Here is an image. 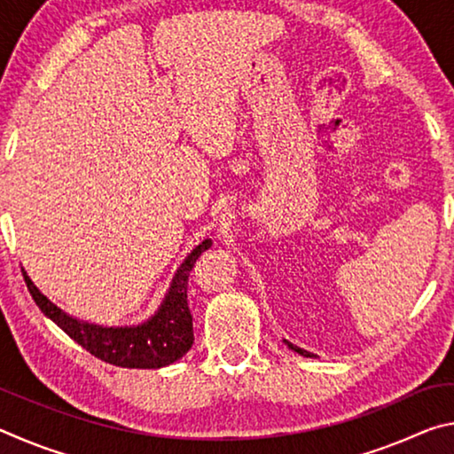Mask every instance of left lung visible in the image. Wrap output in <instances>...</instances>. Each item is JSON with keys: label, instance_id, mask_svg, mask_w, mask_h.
<instances>
[{"label": "left lung", "instance_id": "obj_1", "mask_svg": "<svg viewBox=\"0 0 454 454\" xmlns=\"http://www.w3.org/2000/svg\"><path fill=\"white\" fill-rule=\"evenodd\" d=\"M284 342H286L288 344V348L290 350H294V352H298V355H302V356H306V358H312L314 355H312V352H309V350H304V348H301V347H296V344H292V342H288V340H284Z\"/></svg>", "mask_w": 454, "mask_h": 454}]
</instances>
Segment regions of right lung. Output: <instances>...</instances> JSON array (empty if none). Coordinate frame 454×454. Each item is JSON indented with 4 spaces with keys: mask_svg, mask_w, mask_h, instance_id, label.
<instances>
[{
    "mask_svg": "<svg viewBox=\"0 0 454 454\" xmlns=\"http://www.w3.org/2000/svg\"><path fill=\"white\" fill-rule=\"evenodd\" d=\"M210 246L212 240L206 238L184 258L158 310L148 320L132 326H104L75 318L43 296L26 270L24 280L29 294L45 317L56 322L90 355L121 368H162L180 360L194 342V328L188 309V276L200 254Z\"/></svg>",
    "mask_w": 454,
    "mask_h": 454,
    "instance_id": "add662e5",
    "label": "right lung"
}]
</instances>
